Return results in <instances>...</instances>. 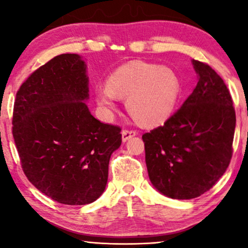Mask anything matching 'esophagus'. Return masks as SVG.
<instances>
[{"instance_id":"obj_1","label":"esophagus","mask_w":248,"mask_h":248,"mask_svg":"<svg viewBox=\"0 0 248 248\" xmlns=\"http://www.w3.org/2000/svg\"><path fill=\"white\" fill-rule=\"evenodd\" d=\"M137 135V131L134 130H123L122 131V140L123 142H126L127 140H130L131 138H133Z\"/></svg>"}]
</instances>
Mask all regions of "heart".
I'll use <instances>...</instances> for the list:
<instances>
[{"instance_id":"obj_1","label":"heart","mask_w":248,"mask_h":248,"mask_svg":"<svg viewBox=\"0 0 248 248\" xmlns=\"http://www.w3.org/2000/svg\"><path fill=\"white\" fill-rule=\"evenodd\" d=\"M179 93L181 82L171 69L133 61L115 70L106 87L96 91V98L106 110L114 109L116 98H127L132 117L143 126L154 127L170 118Z\"/></svg>"}]
</instances>
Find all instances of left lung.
Instances as JSON below:
<instances>
[{"label": "left lung", "instance_id": "left-lung-1", "mask_svg": "<svg viewBox=\"0 0 248 248\" xmlns=\"http://www.w3.org/2000/svg\"><path fill=\"white\" fill-rule=\"evenodd\" d=\"M199 81L162 126L144 133L145 164L152 185L171 199L209 191L232 155L235 108L226 83L208 64L193 60Z\"/></svg>", "mask_w": 248, "mask_h": 248}]
</instances>
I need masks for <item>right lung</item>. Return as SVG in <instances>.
Segmentation results:
<instances>
[{"instance_id": "obj_1", "label": "right lung", "mask_w": 248, "mask_h": 248, "mask_svg": "<svg viewBox=\"0 0 248 248\" xmlns=\"http://www.w3.org/2000/svg\"><path fill=\"white\" fill-rule=\"evenodd\" d=\"M86 63L61 54L28 77L16 93L12 134L22 170L54 201L83 205L103 194L120 126L90 114Z\"/></svg>"}]
</instances>
